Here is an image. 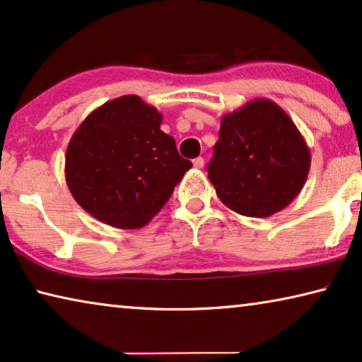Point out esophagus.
Here are the masks:
<instances>
[{"label": "esophagus", "mask_w": 362, "mask_h": 362, "mask_svg": "<svg viewBox=\"0 0 362 362\" xmlns=\"http://www.w3.org/2000/svg\"><path fill=\"white\" fill-rule=\"evenodd\" d=\"M192 165H194V168H202L204 166V158L202 157H197L196 160H192Z\"/></svg>", "instance_id": "34e87169"}]
</instances>
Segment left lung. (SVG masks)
I'll return each mask as SVG.
<instances>
[{
  "label": "left lung",
  "mask_w": 362,
  "mask_h": 362,
  "mask_svg": "<svg viewBox=\"0 0 362 362\" xmlns=\"http://www.w3.org/2000/svg\"><path fill=\"white\" fill-rule=\"evenodd\" d=\"M309 168V147L286 111L254 98L223 115L207 171L226 207L264 218L293 202Z\"/></svg>",
  "instance_id": "obj_1"
}]
</instances>
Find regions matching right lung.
<instances>
[{
    "mask_svg": "<svg viewBox=\"0 0 362 362\" xmlns=\"http://www.w3.org/2000/svg\"><path fill=\"white\" fill-rule=\"evenodd\" d=\"M162 113L137 95L93 110L66 150L72 197L93 218L137 230L157 215L192 163L160 129Z\"/></svg>",
    "mask_w": 362,
    "mask_h": 362,
    "instance_id": "obj_1",
    "label": "right lung"
}]
</instances>
